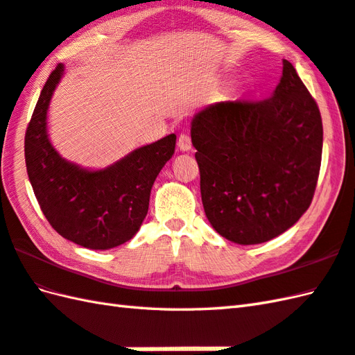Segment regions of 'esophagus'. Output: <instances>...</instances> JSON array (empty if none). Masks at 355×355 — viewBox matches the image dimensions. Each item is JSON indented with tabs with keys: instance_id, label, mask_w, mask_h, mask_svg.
Here are the masks:
<instances>
[{
	"instance_id": "obj_1",
	"label": "esophagus",
	"mask_w": 355,
	"mask_h": 355,
	"mask_svg": "<svg viewBox=\"0 0 355 355\" xmlns=\"http://www.w3.org/2000/svg\"><path fill=\"white\" fill-rule=\"evenodd\" d=\"M178 147H179V150H182V152L191 150V138L185 135V133H182V135H180L178 139Z\"/></svg>"
}]
</instances>
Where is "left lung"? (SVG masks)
Wrapping results in <instances>:
<instances>
[{
	"label": "left lung",
	"mask_w": 355,
	"mask_h": 355,
	"mask_svg": "<svg viewBox=\"0 0 355 355\" xmlns=\"http://www.w3.org/2000/svg\"><path fill=\"white\" fill-rule=\"evenodd\" d=\"M191 141L205 214L226 240L269 241L309 209L324 129L316 101L288 60L272 97L220 101L196 114Z\"/></svg>",
	"instance_id": "obj_1"
}]
</instances>
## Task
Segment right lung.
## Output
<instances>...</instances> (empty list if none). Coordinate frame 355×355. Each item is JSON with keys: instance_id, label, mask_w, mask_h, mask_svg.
<instances>
[{"instance_id": "add662e5", "label": "right lung", "mask_w": 355, "mask_h": 355, "mask_svg": "<svg viewBox=\"0 0 355 355\" xmlns=\"http://www.w3.org/2000/svg\"><path fill=\"white\" fill-rule=\"evenodd\" d=\"M64 69L59 64L50 74L28 123L27 175L54 231L78 246L112 249L129 241L143 225L155 179L175 153L176 135L135 148L103 170L67 161L46 132V112Z\"/></svg>"}]
</instances>
